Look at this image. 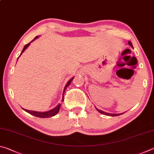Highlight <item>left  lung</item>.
<instances>
[{
    "instance_id": "1",
    "label": "left lung",
    "mask_w": 154,
    "mask_h": 154,
    "mask_svg": "<svg viewBox=\"0 0 154 154\" xmlns=\"http://www.w3.org/2000/svg\"><path fill=\"white\" fill-rule=\"evenodd\" d=\"M128 45H130L131 47H133V45H132V43H131L130 41H128ZM95 108H96V109L97 110V111H98L99 113H101V114H103V115H106V116H120V115H121V114H109V113L105 112H103V111H102V110L98 109L97 108V107H95Z\"/></svg>"
}]
</instances>
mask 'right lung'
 <instances>
[{
  "instance_id": "right-lung-1",
  "label": "right lung",
  "mask_w": 154,
  "mask_h": 154,
  "mask_svg": "<svg viewBox=\"0 0 154 154\" xmlns=\"http://www.w3.org/2000/svg\"><path fill=\"white\" fill-rule=\"evenodd\" d=\"M38 37V36H36V37L34 38V39L32 40L30 42H29L28 44H27V45H26L25 46H24V47H23V48L22 51H21L20 55L23 53V51H25V50L26 49V48L29 47V45H30V43H31L32 41H34V40L35 39H37ZM20 56H19V57H20ZM19 57H18V58H19ZM73 79H74V77H72L71 79L69 80V81L67 82V83L66 85V87H65L64 90H63V95H62V100H61V101H63V100H64V93H65V91H66V88H67V87H68V86L70 85V83H71V82L72 81ZM60 107H61V104H58L57 106L55 107V108L51 109V110H49V111L44 112H36V111H31V110L26 109H23V108H22V109H23V110H25V111H26V112L29 113V114H30L31 115L35 116H36V117H38V118H50V117L54 116H55L57 114V113H58L59 111V109H60Z\"/></svg>"
}]
</instances>
